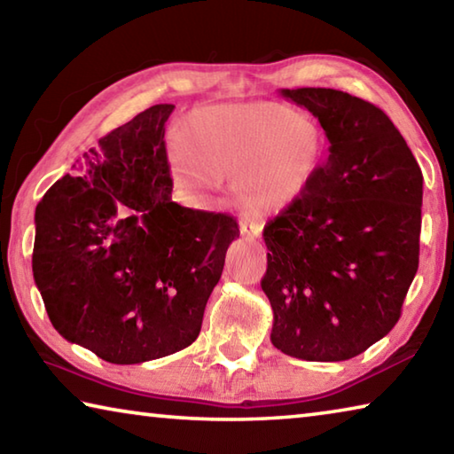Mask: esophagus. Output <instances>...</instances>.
<instances>
[{"label": "esophagus", "mask_w": 454, "mask_h": 454, "mask_svg": "<svg viewBox=\"0 0 454 454\" xmlns=\"http://www.w3.org/2000/svg\"><path fill=\"white\" fill-rule=\"evenodd\" d=\"M240 234L246 238V240H256V238L262 234V224L252 220H244L240 222Z\"/></svg>", "instance_id": "esophagus-1"}]
</instances>
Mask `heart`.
Segmentation results:
<instances>
[{
  "label": "heart",
  "instance_id": "heart-1",
  "mask_svg": "<svg viewBox=\"0 0 454 454\" xmlns=\"http://www.w3.org/2000/svg\"><path fill=\"white\" fill-rule=\"evenodd\" d=\"M325 137L312 120L280 104L212 106L192 114L186 137L172 136L168 162L184 204L208 206L222 180L256 218L292 208L317 174Z\"/></svg>",
  "mask_w": 454,
  "mask_h": 454
}]
</instances>
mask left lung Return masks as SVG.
Listing matches in <instances>:
<instances>
[{
  "mask_svg": "<svg viewBox=\"0 0 454 454\" xmlns=\"http://www.w3.org/2000/svg\"><path fill=\"white\" fill-rule=\"evenodd\" d=\"M318 118L328 158L264 228L270 340L340 363L387 336L419 270L422 172L380 107L330 88L280 90Z\"/></svg>",
  "mask_w": 454,
  "mask_h": 454,
  "instance_id": "obj_1",
  "label": "left lung"
}]
</instances>
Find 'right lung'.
Returning a JSON list of instances; mask_svg holds the SVG:
<instances>
[{"instance_id":"right-lung-1","label":"right lung","mask_w":454,"mask_h":454,"mask_svg":"<svg viewBox=\"0 0 454 454\" xmlns=\"http://www.w3.org/2000/svg\"><path fill=\"white\" fill-rule=\"evenodd\" d=\"M158 104L99 137L35 208L34 280L53 328L112 364L190 347L228 246V214L172 202Z\"/></svg>"}]
</instances>
